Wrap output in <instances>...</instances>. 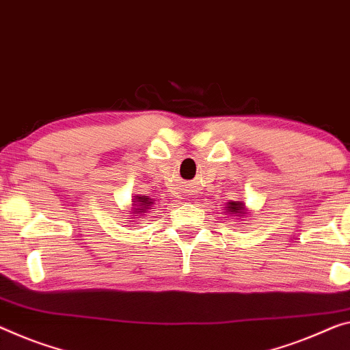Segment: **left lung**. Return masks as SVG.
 <instances>
[{
  "label": "left lung",
  "instance_id": "1",
  "mask_svg": "<svg viewBox=\"0 0 350 350\" xmlns=\"http://www.w3.org/2000/svg\"><path fill=\"white\" fill-rule=\"evenodd\" d=\"M243 203L241 202H231V203H228V206L227 208H230L231 209V213H238L239 209H243Z\"/></svg>",
  "mask_w": 350,
  "mask_h": 350
}]
</instances>
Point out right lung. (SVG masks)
<instances>
[{"label":"right lung","mask_w":350,"mask_h":350,"mask_svg":"<svg viewBox=\"0 0 350 350\" xmlns=\"http://www.w3.org/2000/svg\"><path fill=\"white\" fill-rule=\"evenodd\" d=\"M137 198H139L137 202H141V203H139V206H141V209H147L153 203V202H150V200H152V198H145L144 196L142 197H137ZM137 209L139 208H136V211H137ZM139 213H142V211H139Z\"/></svg>","instance_id":"right-lung-1"}]
</instances>
